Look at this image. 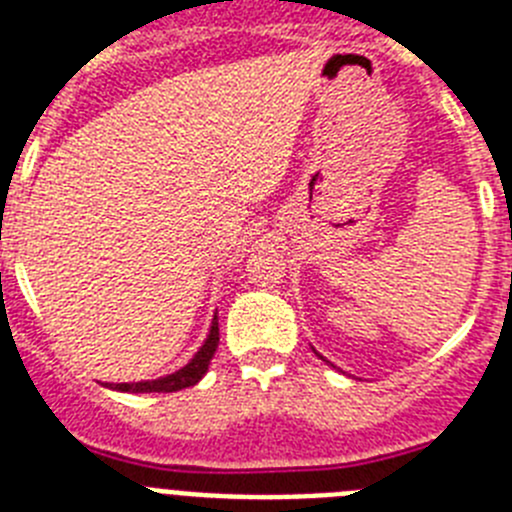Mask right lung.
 <instances>
[{
    "label": "right lung",
    "instance_id": "right-lung-1",
    "mask_svg": "<svg viewBox=\"0 0 512 512\" xmlns=\"http://www.w3.org/2000/svg\"><path fill=\"white\" fill-rule=\"evenodd\" d=\"M217 343H220V328H217V312H215L205 343H202L200 351H197V354H194L182 369H176L174 374H166V377L148 379V382H112V384H104V387H110V390H117V392H133V395H138V392L187 390V387H194V384L205 377L207 366H210L212 356H215L217 351Z\"/></svg>",
    "mask_w": 512,
    "mask_h": 512
}]
</instances>
